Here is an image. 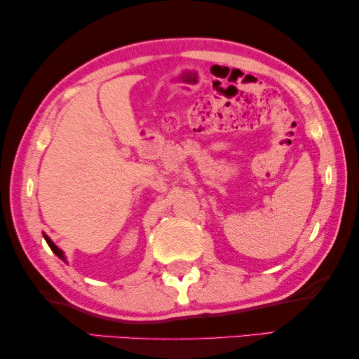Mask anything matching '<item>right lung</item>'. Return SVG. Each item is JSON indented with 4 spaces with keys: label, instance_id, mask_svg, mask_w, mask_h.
Here are the masks:
<instances>
[{
    "label": "right lung",
    "instance_id": "add662e5",
    "mask_svg": "<svg viewBox=\"0 0 359 359\" xmlns=\"http://www.w3.org/2000/svg\"><path fill=\"white\" fill-rule=\"evenodd\" d=\"M44 238H46V242H47V245H49L50 246V250L52 251H54L55 252V255L58 256V257H60V259L62 261H67V259H65V255H63V251L60 250V248H58V246L54 243V242H52V240L49 238V237H47V235H44Z\"/></svg>",
    "mask_w": 359,
    "mask_h": 359
}]
</instances>
